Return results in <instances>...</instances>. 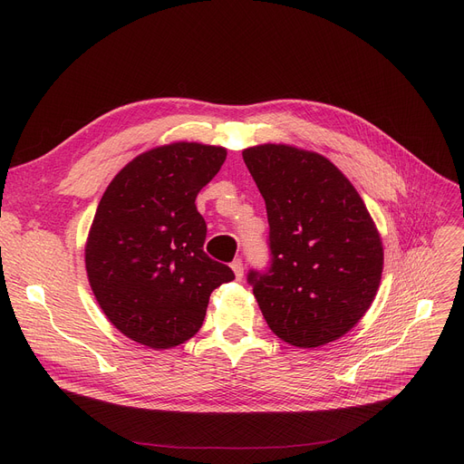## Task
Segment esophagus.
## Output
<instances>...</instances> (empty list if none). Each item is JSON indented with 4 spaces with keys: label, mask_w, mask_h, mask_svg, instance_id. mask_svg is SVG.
<instances>
[{
    "label": "esophagus",
    "mask_w": 464,
    "mask_h": 464,
    "mask_svg": "<svg viewBox=\"0 0 464 464\" xmlns=\"http://www.w3.org/2000/svg\"><path fill=\"white\" fill-rule=\"evenodd\" d=\"M231 269H233V273H235L237 280H242V276H245V266H242V261H240V259H235V261L231 263Z\"/></svg>",
    "instance_id": "esophagus-1"
}]
</instances>
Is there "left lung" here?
<instances>
[{"instance_id":"1","label":"left lung","mask_w":464,"mask_h":464,"mask_svg":"<svg viewBox=\"0 0 464 464\" xmlns=\"http://www.w3.org/2000/svg\"><path fill=\"white\" fill-rule=\"evenodd\" d=\"M242 158L265 199L271 269L248 282L284 343L318 348L352 331L371 308L383 271L374 219L353 184L325 156L257 144Z\"/></svg>"}]
</instances>
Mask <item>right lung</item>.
<instances>
[{
    "instance_id": "add662e5",
    "label": "right lung",
    "mask_w": 464,
    "mask_h": 464,
    "mask_svg": "<svg viewBox=\"0 0 464 464\" xmlns=\"http://www.w3.org/2000/svg\"><path fill=\"white\" fill-rule=\"evenodd\" d=\"M224 146L170 142L133 158L107 186L86 238L90 287L107 320L152 350L203 325L210 294L235 278L205 250L195 198L224 165Z\"/></svg>"
}]
</instances>
